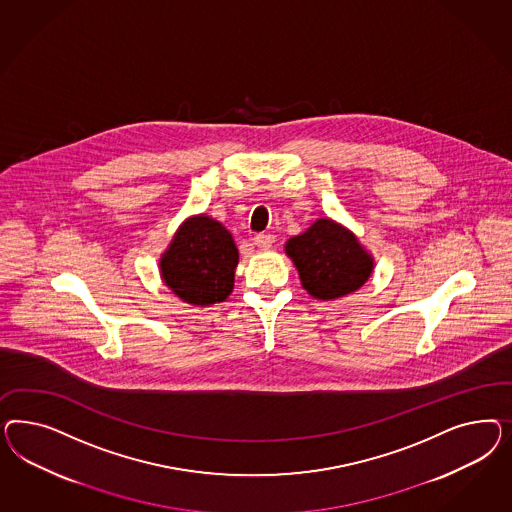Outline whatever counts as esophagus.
Segmentation results:
<instances>
[{
  "mask_svg": "<svg viewBox=\"0 0 512 512\" xmlns=\"http://www.w3.org/2000/svg\"><path fill=\"white\" fill-rule=\"evenodd\" d=\"M274 242H276L274 234H257V236L253 238V244H255L257 248H270Z\"/></svg>",
  "mask_w": 512,
  "mask_h": 512,
  "instance_id": "obj_1",
  "label": "esophagus"
}]
</instances>
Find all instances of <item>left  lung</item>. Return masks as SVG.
Returning a JSON list of instances; mask_svg holds the SVG:
<instances>
[{"mask_svg":"<svg viewBox=\"0 0 512 512\" xmlns=\"http://www.w3.org/2000/svg\"><path fill=\"white\" fill-rule=\"evenodd\" d=\"M304 289L319 300H332L360 289L372 274V257L349 233L330 219H317L310 229L293 236L287 246Z\"/></svg>","mask_w":512,"mask_h":512,"instance_id":"left-lung-1","label":"left lung"}]
</instances>
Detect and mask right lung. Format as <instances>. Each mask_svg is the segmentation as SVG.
Segmentation results:
<instances>
[{
	"label": "right lung",
	"instance_id": "add662e5",
	"mask_svg": "<svg viewBox=\"0 0 512 512\" xmlns=\"http://www.w3.org/2000/svg\"><path fill=\"white\" fill-rule=\"evenodd\" d=\"M238 249L231 233L210 217L182 225L161 259V276L184 302L210 306L233 291Z\"/></svg>",
	"mask_w": 512,
	"mask_h": 512
}]
</instances>
